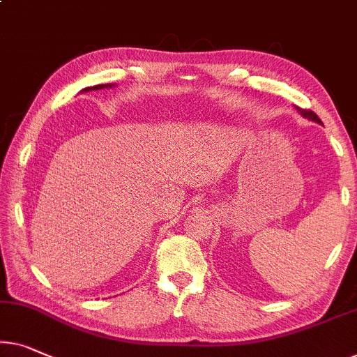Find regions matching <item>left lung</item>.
I'll use <instances>...</instances> for the list:
<instances>
[{"label":"left lung","instance_id":"1","mask_svg":"<svg viewBox=\"0 0 357 357\" xmlns=\"http://www.w3.org/2000/svg\"><path fill=\"white\" fill-rule=\"evenodd\" d=\"M295 109H296L298 114H300L301 116H305V119L311 120V121H316V123H322V121L319 120V116L314 114V112H311V110H305V109H300V107H295Z\"/></svg>","mask_w":357,"mask_h":357}]
</instances>
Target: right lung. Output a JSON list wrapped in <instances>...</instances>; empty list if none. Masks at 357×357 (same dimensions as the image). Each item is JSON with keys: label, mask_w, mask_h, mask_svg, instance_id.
Masks as SVG:
<instances>
[{"label": "right lung", "mask_w": 357, "mask_h": 357, "mask_svg": "<svg viewBox=\"0 0 357 357\" xmlns=\"http://www.w3.org/2000/svg\"><path fill=\"white\" fill-rule=\"evenodd\" d=\"M104 88H114V84H96V86H89V88H84L83 93H88V91H99V89H104Z\"/></svg>", "instance_id": "right-lung-1"}]
</instances>
